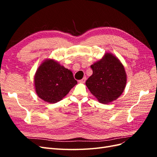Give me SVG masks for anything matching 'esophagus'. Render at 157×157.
I'll return each mask as SVG.
<instances>
[{
    "instance_id": "34e87169",
    "label": "esophagus",
    "mask_w": 157,
    "mask_h": 157,
    "mask_svg": "<svg viewBox=\"0 0 157 157\" xmlns=\"http://www.w3.org/2000/svg\"><path fill=\"white\" fill-rule=\"evenodd\" d=\"M86 77H84L81 80H78V82H80V83H84L85 81H86Z\"/></svg>"
}]
</instances>
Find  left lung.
Returning <instances> with one entry per match:
<instances>
[{
	"label": "left lung",
	"instance_id": "obj_1",
	"mask_svg": "<svg viewBox=\"0 0 157 157\" xmlns=\"http://www.w3.org/2000/svg\"><path fill=\"white\" fill-rule=\"evenodd\" d=\"M93 74L86 85L98 100L106 104L115 100L124 91L126 74L119 59L110 53L90 66Z\"/></svg>",
	"mask_w": 157,
	"mask_h": 157
}]
</instances>
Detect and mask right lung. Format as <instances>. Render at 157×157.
Instances as JSON below:
<instances>
[{
	"mask_svg": "<svg viewBox=\"0 0 157 157\" xmlns=\"http://www.w3.org/2000/svg\"><path fill=\"white\" fill-rule=\"evenodd\" d=\"M34 81L38 96L50 103L61 100L77 84L73 73L53 59H47L39 66Z\"/></svg>",
	"mask_w": 157,
	"mask_h": 157,
	"instance_id": "obj_1",
	"label": "right lung"
}]
</instances>
